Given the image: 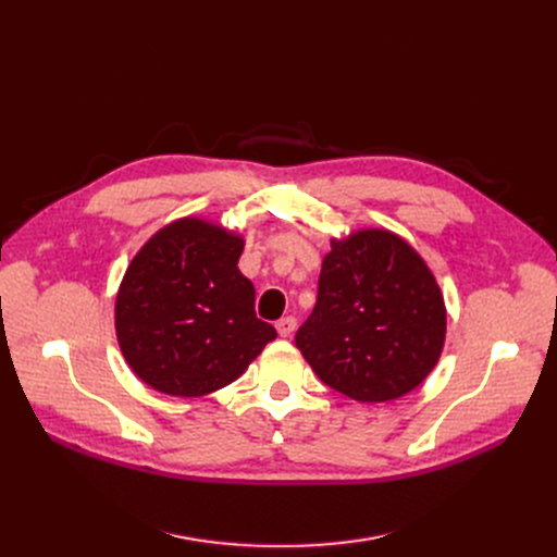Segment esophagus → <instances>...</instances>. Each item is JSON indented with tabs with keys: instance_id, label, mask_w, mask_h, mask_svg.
<instances>
[{
	"instance_id": "obj_1",
	"label": "esophagus",
	"mask_w": 557,
	"mask_h": 557,
	"mask_svg": "<svg viewBox=\"0 0 557 557\" xmlns=\"http://www.w3.org/2000/svg\"><path fill=\"white\" fill-rule=\"evenodd\" d=\"M296 318L294 315H286V318H280L277 323H275V330H277V334L282 336V338H286V336H290L294 334V330H296Z\"/></svg>"
}]
</instances>
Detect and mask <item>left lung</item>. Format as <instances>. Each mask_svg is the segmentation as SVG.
I'll return each instance as SVG.
<instances>
[{
	"instance_id": "8db88e82",
	"label": "left lung",
	"mask_w": 557,
	"mask_h": 557,
	"mask_svg": "<svg viewBox=\"0 0 557 557\" xmlns=\"http://www.w3.org/2000/svg\"><path fill=\"white\" fill-rule=\"evenodd\" d=\"M445 334L443 290L422 255L386 227H363L332 239L296 345L320 382L379 404L424 382Z\"/></svg>"
}]
</instances>
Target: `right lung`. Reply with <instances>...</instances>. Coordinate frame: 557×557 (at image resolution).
Returning a JSON list of instances; mask_svg holds the SVG:
<instances>
[{
	"instance_id": "1",
	"label": "right lung",
	"mask_w": 557,
	"mask_h": 557,
	"mask_svg": "<svg viewBox=\"0 0 557 557\" xmlns=\"http://www.w3.org/2000/svg\"><path fill=\"white\" fill-rule=\"evenodd\" d=\"M244 237L202 216L160 227L131 259L114 300V332L128 368L171 397L210 395L277 336L255 315V286L239 271Z\"/></svg>"
}]
</instances>
